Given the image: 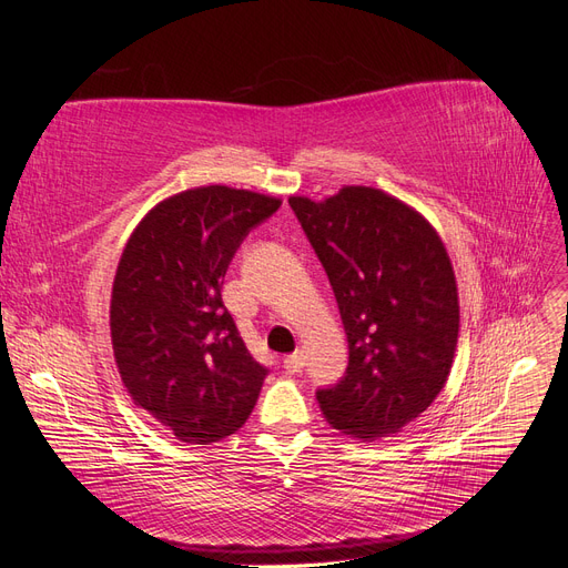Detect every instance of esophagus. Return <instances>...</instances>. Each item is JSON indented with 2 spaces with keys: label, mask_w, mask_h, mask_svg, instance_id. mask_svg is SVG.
<instances>
[{
  "label": "esophagus",
  "mask_w": 568,
  "mask_h": 568,
  "mask_svg": "<svg viewBox=\"0 0 568 568\" xmlns=\"http://www.w3.org/2000/svg\"><path fill=\"white\" fill-rule=\"evenodd\" d=\"M303 365H305V357H303L301 351H296L294 355L284 357V369H286L288 374H298V372L303 369Z\"/></svg>",
  "instance_id": "34e87169"
}]
</instances>
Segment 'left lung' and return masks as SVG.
<instances>
[{"label": "left lung", "mask_w": 568, "mask_h": 568, "mask_svg": "<svg viewBox=\"0 0 568 568\" xmlns=\"http://www.w3.org/2000/svg\"><path fill=\"white\" fill-rule=\"evenodd\" d=\"M332 282L348 369L317 390L341 434L379 440L428 409L448 382L459 336L457 280L440 234L417 209L365 184L288 196Z\"/></svg>", "instance_id": "left-lung-1"}]
</instances>
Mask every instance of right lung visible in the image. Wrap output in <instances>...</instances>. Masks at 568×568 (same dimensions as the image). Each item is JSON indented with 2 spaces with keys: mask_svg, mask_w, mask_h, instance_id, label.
<instances>
[{
  "mask_svg": "<svg viewBox=\"0 0 568 568\" xmlns=\"http://www.w3.org/2000/svg\"><path fill=\"white\" fill-rule=\"evenodd\" d=\"M280 196L227 184L184 189L140 220L118 261L111 343L132 403L182 443L239 432L267 369L222 305V280L251 227Z\"/></svg>",
  "mask_w": 568,
  "mask_h": 568,
  "instance_id": "right-lung-1",
  "label": "right lung"
}]
</instances>
